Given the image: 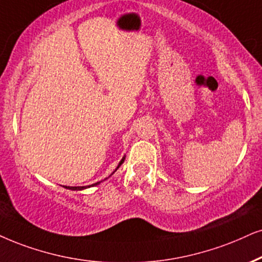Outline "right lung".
I'll return each mask as SVG.
<instances>
[{
  "instance_id": "right-lung-1",
  "label": "right lung",
  "mask_w": 262,
  "mask_h": 262,
  "mask_svg": "<svg viewBox=\"0 0 262 262\" xmlns=\"http://www.w3.org/2000/svg\"><path fill=\"white\" fill-rule=\"evenodd\" d=\"M123 162H124V158H122V161L120 162V164H118V167H120V165L123 163ZM99 184H100V181H99V183L93 184V185H89V186H65V188H69V190H72V191H79V190H83V188H87V187H91V186H95V185H99Z\"/></svg>"
}]
</instances>
